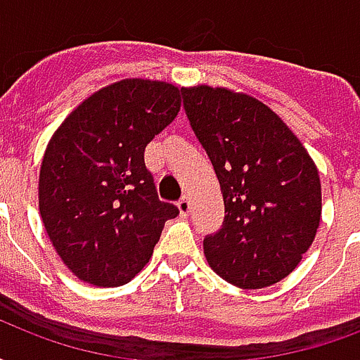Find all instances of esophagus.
I'll return each mask as SVG.
<instances>
[{
    "instance_id": "esophagus-1",
    "label": "esophagus",
    "mask_w": 360,
    "mask_h": 360,
    "mask_svg": "<svg viewBox=\"0 0 360 360\" xmlns=\"http://www.w3.org/2000/svg\"><path fill=\"white\" fill-rule=\"evenodd\" d=\"M177 206H179L181 216H187L188 212H191V198H188V196H183L179 202H177Z\"/></svg>"
}]
</instances>
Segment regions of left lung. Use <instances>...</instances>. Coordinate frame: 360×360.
<instances>
[{
	"label": "left lung",
	"instance_id": "1",
	"mask_svg": "<svg viewBox=\"0 0 360 360\" xmlns=\"http://www.w3.org/2000/svg\"><path fill=\"white\" fill-rule=\"evenodd\" d=\"M181 92L226 204L221 229L204 239L206 260L231 285H274L297 268L320 226L316 165L257 98L206 84Z\"/></svg>",
	"mask_w": 360,
	"mask_h": 360
}]
</instances>
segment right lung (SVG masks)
I'll use <instances>...</instances> for the list:
<instances>
[{"instance_id":"1","label":"right lung","mask_w":360,"mask_h":360,"mask_svg":"<svg viewBox=\"0 0 360 360\" xmlns=\"http://www.w3.org/2000/svg\"><path fill=\"white\" fill-rule=\"evenodd\" d=\"M181 90L125 79L86 98L44 154L38 204L53 249L98 287L131 281L179 210L158 198L144 148L177 117Z\"/></svg>"}]
</instances>
